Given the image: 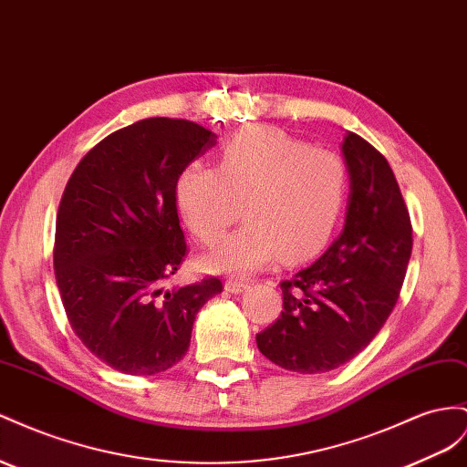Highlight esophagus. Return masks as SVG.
I'll list each match as a JSON object with an SVG mask.
<instances>
[{"label":"esophagus","mask_w":467,"mask_h":467,"mask_svg":"<svg viewBox=\"0 0 467 467\" xmlns=\"http://www.w3.org/2000/svg\"><path fill=\"white\" fill-rule=\"evenodd\" d=\"M247 286H249V281H244V279H228V281H225V291H230V293H244Z\"/></svg>","instance_id":"obj_1"}]
</instances>
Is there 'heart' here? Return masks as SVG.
I'll return each instance as SVG.
<instances>
[{
	"label": "heart",
	"mask_w": 467,
	"mask_h": 467,
	"mask_svg": "<svg viewBox=\"0 0 467 467\" xmlns=\"http://www.w3.org/2000/svg\"><path fill=\"white\" fill-rule=\"evenodd\" d=\"M334 150L306 147L255 125L225 141L218 169L194 162L176 182V206L200 244L222 242L244 208L245 223L206 259L212 271L247 275L276 257L306 259L327 242L346 200Z\"/></svg>",
	"instance_id": "b5f03b06"
}]
</instances>
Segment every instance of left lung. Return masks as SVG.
Returning <instances> with one entry per match:
<instances>
[{"label":"left lung","instance_id":"8db88e82","mask_svg":"<svg viewBox=\"0 0 467 467\" xmlns=\"http://www.w3.org/2000/svg\"><path fill=\"white\" fill-rule=\"evenodd\" d=\"M342 150L351 188L344 232L281 283V317L257 334L261 354L288 371L326 373L354 359L393 312L409 267L410 216L387 159L351 131Z\"/></svg>","mask_w":467,"mask_h":467}]
</instances>
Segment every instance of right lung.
Returning <instances> with one entry per match:
<instances>
[{"instance_id": "add662e5", "label": "right lung", "mask_w": 467, "mask_h": 467, "mask_svg": "<svg viewBox=\"0 0 467 467\" xmlns=\"http://www.w3.org/2000/svg\"><path fill=\"white\" fill-rule=\"evenodd\" d=\"M216 143L188 119L149 118L88 150L60 198L55 276L72 332L109 368L155 375L191 346L218 276L169 288L188 254L176 210L182 171Z\"/></svg>"}]
</instances>
